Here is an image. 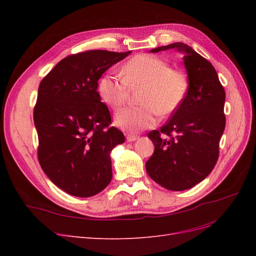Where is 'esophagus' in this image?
<instances>
[{
  "label": "esophagus",
  "mask_w": 256,
  "mask_h": 256,
  "mask_svg": "<svg viewBox=\"0 0 256 256\" xmlns=\"http://www.w3.org/2000/svg\"><path fill=\"white\" fill-rule=\"evenodd\" d=\"M138 136H134V134H127V136H126L127 142H134V141L138 140Z\"/></svg>",
  "instance_id": "1"
}]
</instances>
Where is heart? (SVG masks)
I'll return each instance as SVG.
<instances>
[{"instance_id":"1","label":"heart","mask_w":256,"mask_h":256,"mask_svg":"<svg viewBox=\"0 0 256 256\" xmlns=\"http://www.w3.org/2000/svg\"><path fill=\"white\" fill-rule=\"evenodd\" d=\"M122 74L115 70L106 72L98 82V94L108 106L118 109L125 102L128 86L142 85V104L125 106L114 115L115 126L129 134L154 127L158 113L162 116L174 113L188 90V80L184 72L168 68L164 60L150 54H140L128 60Z\"/></svg>"}]
</instances>
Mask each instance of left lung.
I'll return each mask as SVG.
<instances>
[{
  "label": "left lung",
  "instance_id": "left-lung-1",
  "mask_svg": "<svg viewBox=\"0 0 256 256\" xmlns=\"http://www.w3.org/2000/svg\"><path fill=\"white\" fill-rule=\"evenodd\" d=\"M170 49L184 56L188 90L166 125L148 134L154 152L145 166L152 180L164 188L182 191L204 180L216 164L226 128V92L214 66L190 46L175 42L150 52Z\"/></svg>",
  "mask_w": 256,
  "mask_h": 256
}]
</instances>
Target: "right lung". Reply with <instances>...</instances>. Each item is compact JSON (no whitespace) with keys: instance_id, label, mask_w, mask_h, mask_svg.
I'll list each match as a JSON object with an SVG mask.
<instances>
[{"instance_id":"1","label":"right lung","mask_w":256,"mask_h":256,"mask_svg":"<svg viewBox=\"0 0 256 256\" xmlns=\"http://www.w3.org/2000/svg\"><path fill=\"white\" fill-rule=\"evenodd\" d=\"M90 50L62 60L42 80L34 109L38 160L49 180L66 193L90 198L112 180L111 152L125 142L110 127L111 115L100 102L98 80L128 56Z\"/></svg>"}]
</instances>
